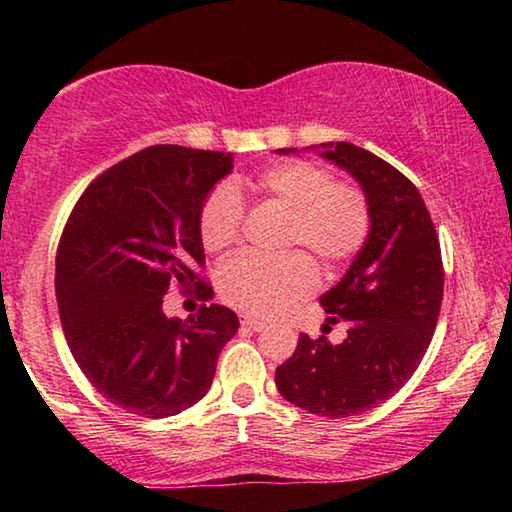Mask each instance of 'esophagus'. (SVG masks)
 I'll return each mask as SVG.
<instances>
[{"label":"esophagus","mask_w":512,"mask_h":512,"mask_svg":"<svg viewBox=\"0 0 512 512\" xmlns=\"http://www.w3.org/2000/svg\"><path fill=\"white\" fill-rule=\"evenodd\" d=\"M242 326L249 328V331H263V328H265L263 321H258V319H254V317H244V319H242Z\"/></svg>","instance_id":"34e87169"}]
</instances>
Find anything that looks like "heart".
<instances>
[{
  "mask_svg": "<svg viewBox=\"0 0 512 512\" xmlns=\"http://www.w3.org/2000/svg\"><path fill=\"white\" fill-rule=\"evenodd\" d=\"M244 193L286 214L275 261L235 256L216 272V291L235 310L272 317L317 284L314 263L326 272L359 254L370 233V207L361 188L333 181L324 167L286 160L251 179H233L216 188L200 209V242L212 254L233 247L240 237Z\"/></svg>",
  "mask_w": 512,
  "mask_h": 512,
  "instance_id": "obj_1",
  "label": "heart"
}]
</instances>
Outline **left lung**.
Segmentation results:
<instances>
[{"instance_id":"obj_1","label":"left lung","mask_w":512,"mask_h":512,"mask_svg":"<svg viewBox=\"0 0 512 512\" xmlns=\"http://www.w3.org/2000/svg\"><path fill=\"white\" fill-rule=\"evenodd\" d=\"M310 149L359 181L370 233L345 277L321 296L328 321H347V338L333 345L303 333L275 384L298 408L340 419L377 408L422 363L443 303V258L429 209L405 174L349 142Z\"/></svg>"}]
</instances>
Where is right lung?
Here are the masks:
<instances>
[{
  "label": "right lung",
  "instance_id": "right-lung-1",
  "mask_svg": "<svg viewBox=\"0 0 512 512\" xmlns=\"http://www.w3.org/2000/svg\"><path fill=\"white\" fill-rule=\"evenodd\" d=\"M233 153L156 144L121 160L90 184L69 214L55 258L62 331L90 384L114 405L149 419L191 408L212 387L216 361L240 328L223 305L198 317L167 319L172 284L212 286L200 209Z\"/></svg>",
  "mask_w": 512,
  "mask_h": 512
}]
</instances>
